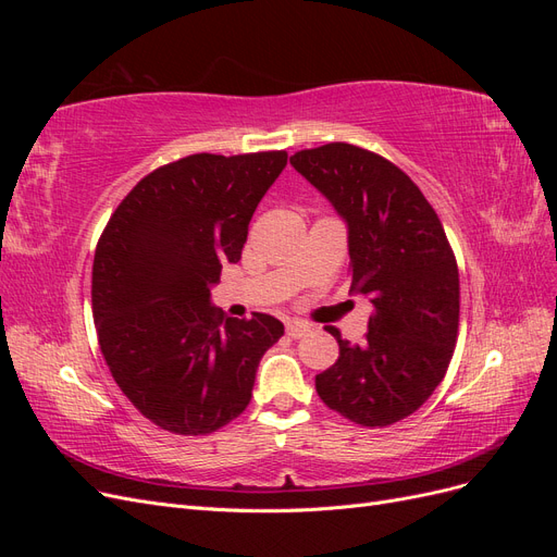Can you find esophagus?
Returning <instances> with one entry per match:
<instances>
[{
  "label": "esophagus",
  "mask_w": 557,
  "mask_h": 557,
  "mask_svg": "<svg viewBox=\"0 0 557 557\" xmlns=\"http://www.w3.org/2000/svg\"><path fill=\"white\" fill-rule=\"evenodd\" d=\"M285 332H288V336H293V339H299V336H305L307 332H311V325L301 323V320H290V323L285 325Z\"/></svg>",
  "instance_id": "1"
}]
</instances>
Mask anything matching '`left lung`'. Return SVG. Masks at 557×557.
<instances>
[{
	"mask_svg": "<svg viewBox=\"0 0 557 557\" xmlns=\"http://www.w3.org/2000/svg\"><path fill=\"white\" fill-rule=\"evenodd\" d=\"M290 164L348 223L350 290L374 307L362 346L327 327L339 360L315 376V391L352 423L387 428L446 376L460 325L455 252L425 195L383 156L334 141L297 150Z\"/></svg>",
	"mask_w": 557,
	"mask_h": 557,
	"instance_id": "8db88e82",
	"label": "left lung"
}]
</instances>
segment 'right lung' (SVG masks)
<instances>
[{"label":"right lung","instance_id":"add662e5","mask_svg":"<svg viewBox=\"0 0 557 557\" xmlns=\"http://www.w3.org/2000/svg\"><path fill=\"white\" fill-rule=\"evenodd\" d=\"M285 150L195 153L144 176L111 213L92 262V318L109 372L160 430L211 434L244 413L258 364L283 336L274 315L209 305L239 262L252 211Z\"/></svg>","mask_w":557,"mask_h":557}]
</instances>
